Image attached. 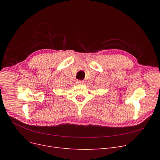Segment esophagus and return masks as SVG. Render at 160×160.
Instances as JSON below:
<instances>
[{
  "mask_svg": "<svg viewBox=\"0 0 160 160\" xmlns=\"http://www.w3.org/2000/svg\"><path fill=\"white\" fill-rule=\"evenodd\" d=\"M77 83H79V84H83V80H78Z\"/></svg>",
  "mask_w": 160,
  "mask_h": 160,
  "instance_id": "1",
  "label": "esophagus"
}]
</instances>
